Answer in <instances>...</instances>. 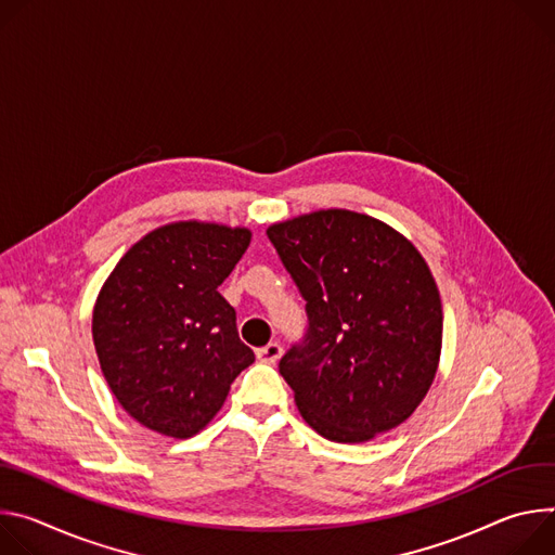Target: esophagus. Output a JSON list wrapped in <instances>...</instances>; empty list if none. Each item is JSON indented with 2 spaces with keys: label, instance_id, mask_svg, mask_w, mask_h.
Returning a JSON list of instances; mask_svg holds the SVG:
<instances>
[{
  "label": "esophagus",
  "instance_id": "obj_1",
  "mask_svg": "<svg viewBox=\"0 0 555 555\" xmlns=\"http://www.w3.org/2000/svg\"><path fill=\"white\" fill-rule=\"evenodd\" d=\"M256 354H258V359L264 361V363H275V361L282 357V346H280L278 341H271V344L258 348Z\"/></svg>",
  "mask_w": 555,
  "mask_h": 555
}]
</instances>
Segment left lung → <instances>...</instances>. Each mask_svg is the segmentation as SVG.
I'll return each instance as SVG.
<instances>
[{"instance_id": "left-lung-1", "label": "left lung", "mask_w": 555, "mask_h": 555, "mask_svg": "<svg viewBox=\"0 0 555 555\" xmlns=\"http://www.w3.org/2000/svg\"><path fill=\"white\" fill-rule=\"evenodd\" d=\"M306 299L309 331L280 359L301 418L335 443L401 425L437 377L441 295L416 246L390 224L320 209L267 229Z\"/></svg>"}]
</instances>
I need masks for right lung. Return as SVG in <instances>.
<instances>
[{
	"instance_id": "right-lung-1",
	"label": "right lung",
	"mask_w": 555,
	"mask_h": 555,
	"mask_svg": "<svg viewBox=\"0 0 555 555\" xmlns=\"http://www.w3.org/2000/svg\"><path fill=\"white\" fill-rule=\"evenodd\" d=\"M249 242L246 227L169 222L132 244L99 291L103 377L122 410L163 437L198 435L256 361L218 293Z\"/></svg>"
}]
</instances>
